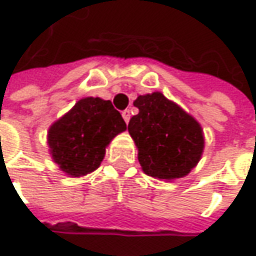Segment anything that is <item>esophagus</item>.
Segmentation results:
<instances>
[{"label":"esophagus","mask_w":256,"mask_h":256,"mask_svg":"<svg viewBox=\"0 0 256 256\" xmlns=\"http://www.w3.org/2000/svg\"><path fill=\"white\" fill-rule=\"evenodd\" d=\"M122 118H124V121L130 122V120H131V110L130 109H125V110H122Z\"/></svg>","instance_id":"obj_1"}]
</instances>
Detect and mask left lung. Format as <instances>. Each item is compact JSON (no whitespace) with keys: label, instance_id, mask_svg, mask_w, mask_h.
I'll use <instances>...</instances> for the list:
<instances>
[{"label":"left lung","instance_id":"8db88e82","mask_svg":"<svg viewBox=\"0 0 256 256\" xmlns=\"http://www.w3.org/2000/svg\"><path fill=\"white\" fill-rule=\"evenodd\" d=\"M138 114L128 131L146 174L172 180L188 174L202 157L204 140L198 122L160 92L138 96Z\"/></svg>","mask_w":256,"mask_h":256}]
</instances>
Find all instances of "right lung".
Wrapping results in <instances>:
<instances>
[{
  "instance_id": "add662e5",
  "label": "right lung",
  "mask_w": 256,
  "mask_h": 256,
  "mask_svg": "<svg viewBox=\"0 0 256 256\" xmlns=\"http://www.w3.org/2000/svg\"><path fill=\"white\" fill-rule=\"evenodd\" d=\"M126 130L110 100L80 99L48 130V147L58 167L73 177L96 170L110 140Z\"/></svg>"
}]
</instances>
